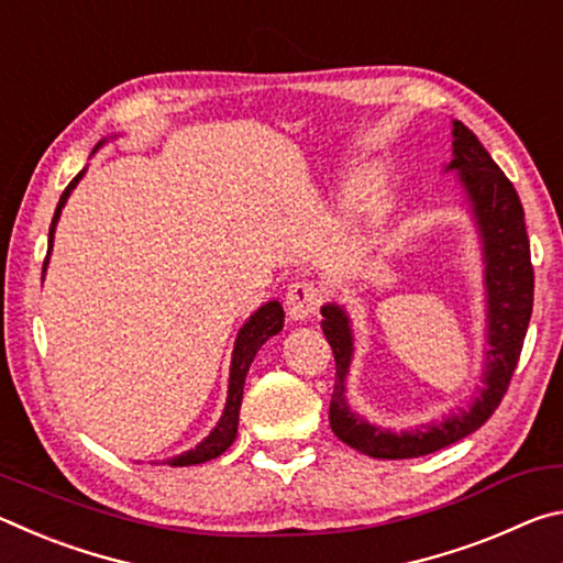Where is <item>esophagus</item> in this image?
<instances>
[{
    "label": "esophagus",
    "mask_w": 563,
    "mask_h": 563,
    "mask_svg": "<svg viewBox=\"0 0 563 563\" xmlns=\"http://www.w3.org/2000/svg\"><path fill=\"white\" fill-rule=\"evenodd\" d=\"M322 302V288L312 280H300L292 283L285 295V308H288V316L292 320H305L312 318L318 312Z\"/></svg>",
    "instance_id": "esophagus-1"
}]
</instances>
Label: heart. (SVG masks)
Returning a JSON list of instances; mask_svg holds the SVG:
<instances>
[{"label": "heart", "instance_id": "1", "mask_svg": "<svg viewBox=\"0 0 563 563\" xmlns=\"http://www.w3.org/2000/svg\"><path fill=\"white\" fill-rule=\"evenodd\" d=\"M379 186H383V178H379L377 168H367L352 180L347 190V211L350 213H362L365 208L375 201L379 194Z\"/></svg>", "mask_w": 563, "mask_h": 563}]
</instances>
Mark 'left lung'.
<instances>
[{
  "mask_svg": "<svg viewBox=\"0 0 563 563\" xmlns=\"http://www.w3.org/2000/svg\"><path fill=\"white\" fill-rule=\"evenodd\" d=\"M452 161L444 164V174H456L479 241L484 275V369L482 387L474 389L470 405L415 430L395 432L367 422L347 402V375L355 357L352 320L340 302H325L320 308L322 332L338 367L330 399V427L338 440L375 460L424 456L479 430L507 393L527 338L533 271L521 201L511 180L462 121H452Z\"/></svg>",
  "mask_w": 563,
  "mask_h": 563,
  "instance_id": "1",
  "label": "left lung"
}]
</instances>
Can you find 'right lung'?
I'll return each mask as SVG.
<instances>
[{
  "label": "right lung",
  "instance_id": "right-lung-1",
  "mask_svg": "<svg viewBox=\"0 0 563 563\" xmlns=\"http://www.w3.org/2000/svg\"><path fill=\"white\" fill-rule=\"evenodd\" d=\"M111 139H117V136H111ZM107 141L109 139L99 141L97 148L91 151V156L97 154V151L103 144H107ZM84 174H87V168H81L79 174L71 178V184L66 186V190L59 198V203H56V211H54L52 225H49V251H46L44 273H46V265H49V255H52V247H54L56 223H59L64 206H66V201H69L71 190L79 186V180L84 178ZM283 325H285V312H283L280 300H268L265 305H261V308L243 322V328L238 330V335H235V345H233V355H231V375H228V397H225V407H223L221 419H218V424L213 427L211 432H208V437H203V440L194 446V450L180 452L176 456H170V460H166L168 466H190V464L211 462V460H216V456H221L228 450V446L235 442L238 415H241L243 385H245L247 369H251V362H253L255 355H258V350L273 335H278Z\"/></svg>",
  "mask_w": 563,
  "mask_h": 563
}]
</instances>
